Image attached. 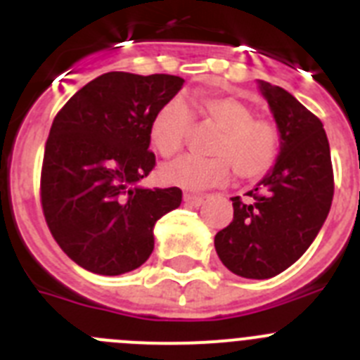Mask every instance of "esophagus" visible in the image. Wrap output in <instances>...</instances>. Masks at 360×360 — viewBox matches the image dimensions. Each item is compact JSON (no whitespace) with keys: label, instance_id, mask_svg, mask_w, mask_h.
I'll return each instance as SVG.
<instances>
[{"label":"esophagus","instance_id":"34e87169","mask_svg":"<svg viewBox=\"0 0 360 360\" xmlns=\"http://www.w3.org/2000/svg\"><path fill=\"white\" fill-rule=\"evenodd\" d=\"M184 202L187 203V205H193V207H200L203 203V196L200 195H184Z\"/></svg>","mask_w":360,"mask_h":360}]
</instances>
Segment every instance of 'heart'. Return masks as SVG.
Returning <instances> with one entry per match:
<instances>
[{"instance_id": "obj_1", "label": "heart", "mask_w": 360, "mask_h": 360, "mask_svg": "<svg viewBox=\"0 0 360 360\" xmlns=\"http://www.w3.org/2000/svg\"><path fill=\"white\" fill-rule=\"evenodd\" d=\"M200 124L218 129L209 144L212 157H184L164 165L160 176L169 186L202 191L224 186L232 169L245 182L265 176L279 157L281 135L272 120L256 117L247 103L227 95H205L196 104ZM193 129V111L182 97L162 104L149 128L151 144L162 157L182 151Z\"/></svg>"}]
</instances>
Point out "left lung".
<instances>
[{
  "label": "left lung",
  "instance_id": "1",
  "mask_svg": "<svg viewBox=\"0 0 360 360\" xmlns=\"http://www.w3.org/2000/svg\"><path fill=\"white\" fill-rule=\"evenodd\" d=\"M281 133L272 173L234 196V218L214 236L219 259L231 272L269 279L294 265L316 240L333 200V167L323 122L287 90L259 81Z\"/></svg>",
  "mask_w": 360,
  "mask_h": 360
}]
</instances>
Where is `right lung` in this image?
Instances as JSON below:
<instances>
[{
	"label": "right lung",
	"mask_w": 360,
	"mask_h": 360,
	"mask_svg": "<svg viewBox=\"0 0 360 360\" xmlns=\"http://www.w3.org/2000/svg\"><path fill=\"white\" fill-rule=\"evenodd\" d=\"M182 77L108 72L59 110L44 146L41 207L53 240L101 276L135 270L151 256L153 227L182 203V191L142 189L157 165L149 128Z\"/></svg>",
	"instance_id": "add662e5"
}]
</instances>
